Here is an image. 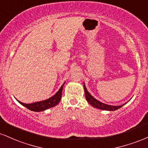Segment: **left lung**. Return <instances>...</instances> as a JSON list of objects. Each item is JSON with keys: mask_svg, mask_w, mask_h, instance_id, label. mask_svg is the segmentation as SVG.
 Listing matches in <instances>:
<instances>
[{"mask_svg": "<svg viewBox=\"0 0 148 148\" xmlns=\"http://www.w3.org/2000/svg\"><path fill=\"white\" fill-rule=\"evenodd\" d=\"M84 91H85V95H86V100L88 101V103L90 104H91L92 106L96 108H99V109L101 110H105V111H115V110H118L119 108H121L122 106H124L125 103L121 105V106H112V105H108L106 104V103L101 102V101H98L97 99H96L95 98L93 97L88 92V91L86 89L85 84H84Z\"/></svg>", "mask_w": 148, "mask_h": 148, "instance_id": "left-lung-1", "label": "left lung"}]
</instances>
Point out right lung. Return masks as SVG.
Instances as JSON below:
<instances>
[{
	"label": "right lung",
	"instance_id": "add662e5",
	"mask_svg": "<svg viewBox=\"0 0 148 148\" xmlns=\"http://www.w3.org/2000/svg\"><path fill=\"white\" fill-rule=\"evenodd\" d=\"M64 84V83L62 84V86H61L60 89H59V90L53 96H52L51 97L49 98V99H47L43 100V101H37V102L31 103H22L21 101H18V100L17 101L21 103V105H23V106H25V108L30 110V111L35 112L45 111V110L48 109V108H52V107L56 106L58 103L60 102L61 97H62V91Z\"/></svg>",
	"mask_w": 148,
	"mask_h": 148
}]
</instances>
